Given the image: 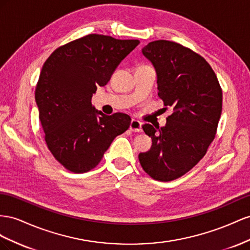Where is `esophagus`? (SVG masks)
<instances>
[{"instance_id": "1", "label": "esophagus", "mask_w": 250, "mask_h": 250, "mask_svg": "<svg viewBox=\"0 0 250 250\" xmlns=\"http://www.w3.org/2000/svg\"><path fill=\"white\" fill-rule=\"evenodd\" d=\"M141 125H142V124L140 123V121H138L136 119H132L131 124H130V130L133 132H141L142 131Z\"/></svg>"}]
</instances>
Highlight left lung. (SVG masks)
<instances>
[{
    "instance_id": "left-lung-1",
    "label": "left lung",
    "mask_w": 250,
    "mask_h": 250,
    "mask_svg": "<svg viewBox=\"0 0 250 250\" xmlns=\"http://www.w3.org/2000/svg\"><path fill=\"white\" fill-rule=\"evenodd\" d=\"M142 54L156 70L158 96L173 113L165 126L142 125L152 146L138 158L153 179L172 181L194 167L215 138L222 90L209 63L175 42H151Z\"/></svg>"
}]
</instances>
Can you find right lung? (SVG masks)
<instances>
[{
    "instance_id": "add662e5",
    "label": "right lung",
    "mask_w": 250,
    "mask_h": 250,
    "mask_svg": "<svg viewBox=\"0 0 250 250\" xmlns=\"http://www.w3.org/2000/svg\"><path fill=\"white\" fill-rule=\"evenodd\" d=\"M139 42L89 34L56 49L42 66L35 88L40 120L50 152L70 172L94 168L114 138L129 129V115H104L91 99Z\"/></svg>"
}]
</instances>
